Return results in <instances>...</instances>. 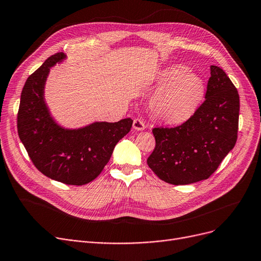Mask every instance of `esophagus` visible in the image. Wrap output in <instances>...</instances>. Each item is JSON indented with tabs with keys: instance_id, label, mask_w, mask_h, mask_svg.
I'll use <instances>...</instances> for the list:
<instances>
[{
	"instance_id": "obj_1",
	"label": "esophagus",
	"mask_w": 261,
	"mask_h": 261,
	"mask_svg": "<svg viewBox=\"0 0 261 261\" xmlns=\"http://www.w3.org/2000/svg\"><path fill=\"white\" fill-rule=\"evenodd\" d=\"M133 128L136 130H143L145 128L144 122L141 119H135L133 122Z\"/></svg>"
}]
</instances>
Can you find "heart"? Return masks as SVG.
<instances>
[{
    "label": "heart",
    "mask_w": 261,
    "mask_h": 261,
    "mask_svg": "<svg viewBox=\"0 0 261 261\" xmlns=\"http://www.w3.org/2000/svg\"><path fill=\"white\" fill-rule=\"evenodd\" d=\"M163 87L151 99V110L163 122L180 124L189 120L204 95L200 76L183 65L166 67L159 77Z\"/></svg>",
    "instance_id": "heart-1"
}]
</instances>
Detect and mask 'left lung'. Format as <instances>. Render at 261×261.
<instances>
[{
	"mask_svg": "<svg viewBox=\"0 0 261 261\" xmlns=\"http://www.w3.org/2000/svg\"><path fill=\"white\" fill-rule=\"evenodd\" d=\"M240 98L226 72L211 66L205 100L180 126L153 128L155 149L148 165L173 185L206 180L230 152L238 138Z\"/></svg>",
	"mask_w": 261,
	"mask_h": 261,
	"instance_id": "8db88e82",
	"label": "left lung"
}]
</instances>
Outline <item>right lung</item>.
Listing matches in <instances>:
<instances>
[{
    "label": "right lung",
    "mask_w": 261,
    "mask_h": 261,
    "mask_svg": "<svg viewBox=\"0 0 261 261\" xmlns=\"http://www.w3.org/2000/svg\"><path fill=\"white\" fill-rule=\"evenodd\" d=\"M65 59L63 52L51 56L27 79L18 111V135L41 173L68 185H85L102 171L116 144L130 130L133 120L94 122L79 128L57 123L45 100V86L50 68Z\"/></svg>",
    "instance_id": "obj_1"
}]
</instances>
